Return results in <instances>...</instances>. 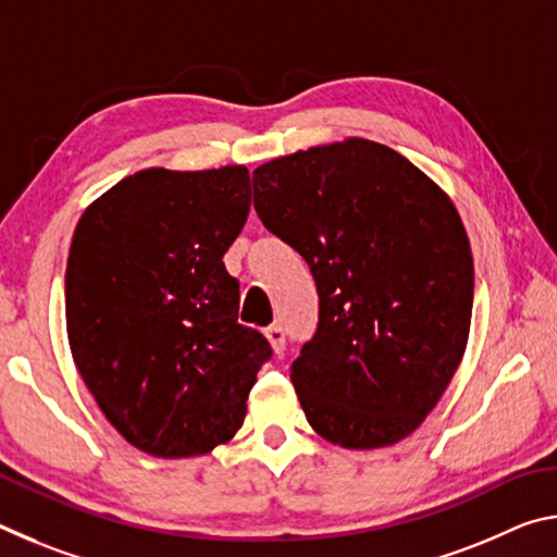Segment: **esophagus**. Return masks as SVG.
Listing matches in <instances>:
<instances>
[{
    "instance_id": "esophagus-1",
    "label": "esophagus",
    "mask_w": 557,
    "mask_h": 557,
    "mask_svg": "<svg viewBox=\"0 0 557 557\" xmlns=\"http://www.w3.org/2000/svg\"><path fill=\"white\" fill-rule=\"evenodd\" d=\"M265 336H268V342L272 346V351H275V354L285 351V329H282L280 324L268 326L265 329Z\"/></svg>"
}]
</instances>
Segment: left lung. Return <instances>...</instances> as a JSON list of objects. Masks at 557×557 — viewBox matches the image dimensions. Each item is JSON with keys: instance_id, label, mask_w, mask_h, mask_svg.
I'll return each mask as SVG.
<instances>
[{"instance_id": "8db88e82", "label": "left lung", "mask_w": 557, "mask_h": 557, "mask_svg": "<svg viewBox=\"0 0 557 557\" xmlns=\"http://www.w3.org/2000/svg\"><path fill=\"white\" fill-rule=\"evenodd\" d=\"M262 225L312 270L319 324L292 363L309 425L379 449L422 425L465 356L474 260L449 196L363 137L252 172Z\"/></svg>"}]
</instances>
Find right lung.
Instances as JSON below:
<instances>
[{"label":"right lung","instance_id":"add662e5","mask_svg":"<svg viewBox=\"0 0 557 557\" xmlns=\"http://www.w3.org/2000/svg\"><path fill=\"white\" fill-rule=\"evenodd\" d=\"M250 213L240 164L125 176L75 225L65 329L81 379L110 425L152 457L209 455L240 430L272 356L238 324L223 256Z\"/></svg>","mask_w":557,"mask_h":557}]
</instances>
